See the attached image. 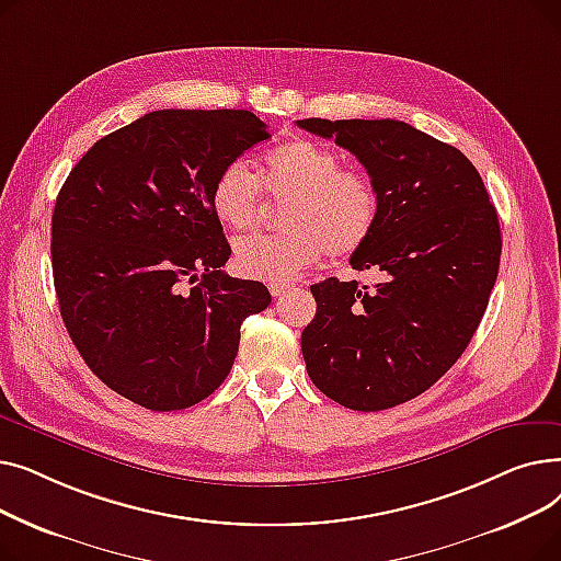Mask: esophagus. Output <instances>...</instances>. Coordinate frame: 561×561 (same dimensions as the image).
<instances>
[{
	"instance_id": "1",
	"label": "esophagus",
	"mask_w": 561,
	"mask_h": 561,
	"mask_svg": "<svg viewBox=\"0 0 561 561\" xmlns=\"http://www.w3.org/2000/svg\"><path fill=\"white\" fill-rule=\"evenodd\" d=\"M268 288H271V293H273V298H282L290 286H288V284H268Z\"/></svg>"
}]
</instances>
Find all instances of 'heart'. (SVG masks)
<instances>
[{
  "mask_svg": "<svg viewBox=\"0 0 561 561\" xmlns=\"http://www.w3.org/2000/svg\"><path fill=\"white\" fill-rule=\"evenodd\" d=\"M263 188L290 197L277 236H248L233 248L243 277L286 284L330 252L350 256L377 229L381 195L366 172L343 168L341 157L309 138L286 140L265 154ZM211 209L233 229L248 231L261 216V182L243 161H229L211 184Z\"/></svg>",
  "mask_w": 561,
  "mask_h": 561,
  "instance_id": "obj_1",
  "label": "heart"
}]
</instances>
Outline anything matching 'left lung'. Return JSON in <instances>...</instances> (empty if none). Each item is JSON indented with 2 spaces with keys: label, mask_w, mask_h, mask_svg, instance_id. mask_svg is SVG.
Here are the masks:
<instances>
[{
  "label": "left lung",
  "mask_w": 561,
  "mask_h": 561,
  "mask_svg": "<svg viewBox=\"0 0 561 561\" xmlns=\"http://www.w3.org/2000/svg\"><path fill=\"white\" fill-rule=\"evenodd\" d=\"M298 127L355 154L381 195L375 233L350 256L381 279L311 286L307 373L347 409H391L427 391L473 339L503 250L495 206L457 147L407 123L307 117Z\"/></svg>",
  "instance_id": "8db88e82"
}]
</instances>
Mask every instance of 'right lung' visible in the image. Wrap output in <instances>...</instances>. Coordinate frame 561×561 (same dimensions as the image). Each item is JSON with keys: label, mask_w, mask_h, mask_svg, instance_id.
Here are the masks:
<instances>
[{"label": "right lung", "mask_w": 561, "mask_h": 561, "mask_svg": "<svg viewBox=\"0 0 561 561\" xmlns=\"http://www.w3.org/2000/svg\"><path fill=\"white\" fill-rule=\"evenodd\" d=\"M265 138L250 111H152L100 138L56 197L51 273L66 330L85 366L145 409L209 398L233 366L241 322L271 305L261 282L220 271L231 248L211 209L220 168Z\"/></svg>", "instance_id": "obj_1"}]
</instances>
